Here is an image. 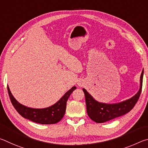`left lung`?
Listing matches in <instances>:
<instances>
[{
	"mask_svg": "<svg viewBox=\"0 0 148 148\" xmlns=\"http://www.w3.org/2000/svg\"><path fill=\"white\" fill-rule=\"evenodd\" d=\"M144 69L140 76V86L137 93L131 99L116 104L99 102L94 99L86 89H83L86 102L87 112L89 117L96 123H104L128 113L133 108L141 94Z\"/></svg>",
	"mask_w": 148,
	"mask_h": 148,
	"instance_id": "1",
	"label": "left lung"
}]
</instances>
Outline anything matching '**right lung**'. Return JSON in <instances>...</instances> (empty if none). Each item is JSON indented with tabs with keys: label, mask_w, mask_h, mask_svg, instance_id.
I'll return each mask as SVG.
<instances>
[{
	"label": "right lung",
	"mask_w": 148,
	"mask_h": 148,
	"mask_svg": "<svg viewBox=\"0 0 148 148\" xmlns=\"http://www.w3.org/2000/svg\"><path fill=\"white\" fill-rule=\"evenodd\" d=\"M76 89L74 86L69 90L59 101L52 106L45 108H32L20 104L14 98L8 86V91L12 104L17 112L24 118L40 124H55L63 117L66 111V102L70 95Z\"/></svg>",
	"instance_id": "obj_1"
}]
</instances>
